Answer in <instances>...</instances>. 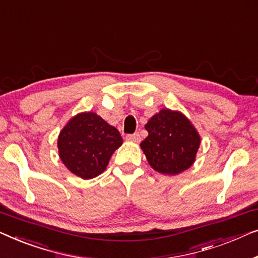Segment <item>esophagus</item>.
Instances as JSON below:
<instances>
[{"instance_id": "34e87169", "label": "esophagus", "mask_w": 258, "mask_h": 258, "mask_svg": "<svg viewBox=\"0 0 258 258\" xmlns=\"http://www.w3.org/2000/svg\"><path fill=\"white\" fill-rule=\"evenodd\" d=\"M126 139H127L128 141H132V143H139V141H140V134L139 133L127 134V136H126Z\"/></svg>"}]
</instances>
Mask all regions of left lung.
I'll return each mask as SVG.
<instances>
[{
  "label": "left lung",
  "instance_id": "obj_1",
  "mask_svg": "<svg viewBox=\"0 0 258 258\" xmlns=\"http://www.w3.org/2000/svg\"><path fill=\"white\" fill-rule=\"evenodd\" d=\"M145 128L147 138L140 144L152 168L166 175H176L194 164L201 137L180 111L162 108Z\"/></svg>",
  "mask_w": 258,
  "mask_h": 258
}]
</instances>
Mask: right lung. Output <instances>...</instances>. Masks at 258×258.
<instances>
[{
  "instance_id": "obj_1",
  "label": "right lung",
  "mask_w": 258,
  "mask_h": 258,
  "mask_svg": "<svg viewBox=\"0 0 258 258\" xmlns=\"http://www.w3.org/2000/svg\"><path fill=\"white\" fill-rule=\"evenodd\" d=\"M119 131L94 112H82L67 122L58 136V153L64 166L84 180L104 172L121 146Z\"/></svg>"
}]
</instances>
